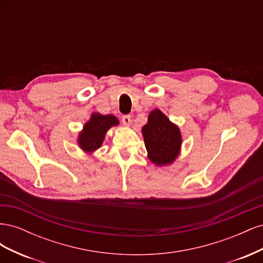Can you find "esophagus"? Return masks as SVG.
<instances>
[{
	"mask_svg": "<svg viewBox=\"0 0 263 263\" xmlns=\"http://www.w3.org/2000/svg\"><path fill=\"white\" fill-rule=\"evenodd\" d=\"M122 121H123V124L125 126H129L130 123H132V116L130 115H124L122 117Z\"/></svg>",
	"mask_w": 263,
	"mask_h": 263,
	"instance_id": "obj_1",
	"label": "esophagus"
}]
</instances>
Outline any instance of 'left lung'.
Segmentation results:
<instances>
[{
	"label": "left lung",
	"instance_id": "left-lung-1",
	"mask_svg": "<svg viewBox=\"0 0 263 263\" xmlns=\"http://www.w3.org/2000/svg\"><path fill=\"white\" fill-rule=\"evenodd\" d=\"M149 159L158 165L171 163L179 155L181 135L161 110L155 109L149 114L148 123L142 127Z\"/></svg>",
	"mask_w": 263,
	"mask_h": 263
}]
</instances>
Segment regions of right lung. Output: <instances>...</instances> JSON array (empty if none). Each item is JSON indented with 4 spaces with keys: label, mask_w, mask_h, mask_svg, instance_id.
Segmentation results:
<instances>
[{
    "label": "right lung",
    "mask_w": 263,
    "mask_h": 263,
    "mask_svg": "<svg viewBox=\"0 0 263 263\" xmlns=\"http://www.w3.org/2000/svg\"><path fill=\"white\" fill-rule=\"evenodd\" d=\"M118 124L117 118L113 115H101L94 113L90 122L84 125V129L79 137V145L85 151H94L102 145L106 132L112 126Z\"/></svg>",
    "instance_id": "right-lung-1"
}]
</instances>
